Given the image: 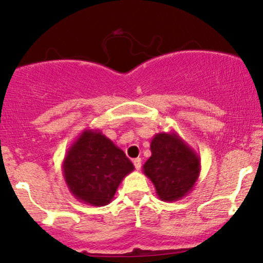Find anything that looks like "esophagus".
Returning <instances> with one entry per match:
<instances>
[{"label":"esophagus","instance_id":"1","mask_svg":"<svg viewBox=\"0 0 263 263\" xmlns=\"http://www.w3.org/2000/svg\"><path fill=\"white\" fill-rule=\"evenodd\" d=\"M133 164H134L135 169H137V170H140V167H141V159H140V158L134 159V160H133Z\"/></svg>","mask_w":263,"mask_h":263}]
</instances>
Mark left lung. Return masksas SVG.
I'll use <instances>...</instances> for the list:
<instances>
[{"instance_id": "8db88e82", "label": "left lung", "mask_w": 263, "mask_h": 263, "mask_svg": "<svg viewBox=\"0 0 263 263\" xmlns=\"http://www.w3.org/2000/svg\"><path fill=\"white\" fill-rule=\"evenodd\" d=\"M150 150L143 173L152 180L159 199L173 202L186 196L199 179L200 156L176 132L155 134Z\"/></svg>"}]
</instances>
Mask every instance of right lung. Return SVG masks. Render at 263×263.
<instances>
[{"mask_svg": "<svg viewBox=\"0 0 263 263\" xmlns=\"http://www.w3.org/2000/svg\"><path fill=\"white\" fill-rule=\"evenodd\" d=\"M134 165L102 132L84 129L67 150L62 171L70 194L81 202L105 206Z\"/></svg>", "mask_w": 263, "mask_h": 263, "instance_id": "obj_1", "label": "right lung"}]
</instances>
